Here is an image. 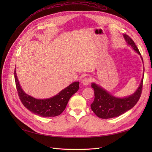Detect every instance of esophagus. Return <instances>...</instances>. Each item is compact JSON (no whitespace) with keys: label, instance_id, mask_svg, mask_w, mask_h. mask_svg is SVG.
<instances>
[{"label":"esophagus","instance_id":"obj_1","mask_svg":"<svg viewBox=\"0 0 152 152\" xmlns=\"http://www.w3.org/2000/svg\"><path fill=\"white\" fill-rule=\"evenodd\" d=\"M91 82V79L90 78H85L83 80H82V83L84 86H87L88 84H89Z\"/></svg>","mask_w":152,"mask_h":152}]
</instances>
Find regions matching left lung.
<instances>
[{
	"label": "left lung",
	"mask_w": 152,
	"mask_h": 152,
	"mask_svg": "<svg viewBox=\"0 0 152 152\" xmlns=\"http://www.w3.org/2000/svg\"><path fill=\"white\" fill-rule=\"evenodd\" d=\"M123 37L129 46H131L136 53L140 55L142 62L143 63V59L134 41L126 34H123ZM144 70L145 68H143V76ZM142 81L143 77L134 93L123 98L116 97L101 86L93 82L91 86L94 89L95 97L94 102L91 104L92 110L101 118H111L121 115L131 110L138 102L141 94Z\"/></svg>",
	"instance_id": "1"
}]
</instances>
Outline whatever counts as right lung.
Instances as JSON below:
<instances>
[{
  "instance_id": "obj_1",
  "label": "right lung",
  "mask_w": 152,
  "mask_h": 152,
  "mask_svg": "<svg viewBox=\"0 0 152 152\" xmlns=\"http://www.w3.org/2000/svg\"><path fill=\"white\" fill-rule=\"evenodd\" d=\"M15 79L18 95L25 107L33 113L43 117H53L65 110L69 99L79 89V82H74L53 97L37 99L27 94L23 90L18 80L16 68Z\"/></svg>"
}]
</instances>
